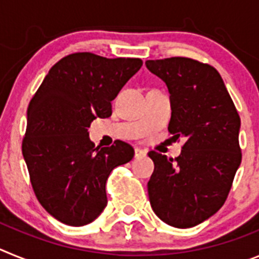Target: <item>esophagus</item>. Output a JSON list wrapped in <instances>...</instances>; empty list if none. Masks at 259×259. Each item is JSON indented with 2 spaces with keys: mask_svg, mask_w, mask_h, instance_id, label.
<instances>
[{
  "mask_svg": "<svg viewBox=\"0 0 259 259\" xmlns=\"http://www.w3.org/2000/svg\"><path fill=\"white\" fill-rule=\"evenodd\" d=\"M146 155V153L144 152L143 149H140V148H136V149H135V158H143V157H145Z\"/></svg>",
  "mask_w": 259,
  "mask_h": 259,
  "instance_id": "esophagus-1",
  "label": "esophagus"
}]
</instances>
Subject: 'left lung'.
Returning <instances> with one entry per match:
<instances>
[{
    "mask_svg": "<svg viewBox=\"0 0 259 259\" xmlns=\"http://www.w3.org/2000/svg\"><path fill=\"white\" fill-rule=\"evenodd\" d=\"M145 65L170 92L168 131L175 140L184 139L175 159L148 153L154 162L148 183L150 205L172 227H193L228 197L241 163L239 113L212 66L185 57L149 59Z\"/></svg>",
    "mask_w": 259,
    "mask_h": 259,
    "instance_id": "1",
    "label": "left lung"
}]
</instances>
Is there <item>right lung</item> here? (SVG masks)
I'll use <instances>...</instances> for the list:
<instances>
[{
    "mask_svg": "<svg viewBox=\"0 0 259 259\" xmlns=\"http://www.w3.org/2000/svg\"><path fill=\"white\" fill-rule=\"evenodd\" d=\"M141 66L140 58L72 53L50 68L32 97L22 153L38 202L62 223L95 221L107 203L110 172L134 158L124 141L96 149L88 128L111 115V101Z\"/></svg>",
    "mask_w": 259,
    "mask_h": 259,
    "instance_id": "obj_1",
    "label": "right lung"
}]
</instances>
